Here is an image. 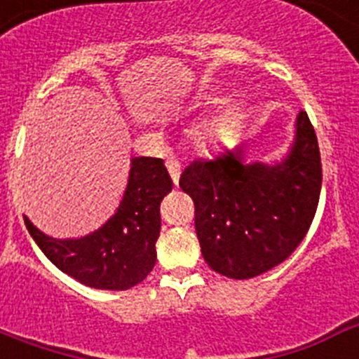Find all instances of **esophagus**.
Segmentation results:
<instances>
[{"instance_id":"obj_1","label":"esophagus","mask_w":359,"mask_h":359,"mask_svg":"<svg viewBox=\"0 0 359 359\" xmlns=\"http://www.w3.org/2000/svg\"><path fill=\"white\" fill-rule=\"evenodd\" d=\"M167 170H169L170 177H172L174 185H177V182H180V165L174 163V161H167Z\"/></svg>"}]
</instances>
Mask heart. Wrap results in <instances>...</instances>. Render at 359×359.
Wrapping results in <instances>:
<instances>
[{
	"instance_id": "heart-1",
	"label": "heart",
	"mask_w": 359,
	"mask_h": 359,
	"mask_svg": "<svg viewBox=\"0 0 359 359\" xmlns=\"http://www.w3.org/2000/svg\"><path fill=\"white\" fill-rule=\"evenodd\" d=\"M214 133H215V128H214V126H207V128H203L201 135H199V140H201V142L210 140L212 136H214Z\"/></svg>"
}]
</instances>
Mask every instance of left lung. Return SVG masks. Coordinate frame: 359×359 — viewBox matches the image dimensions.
Here are the masks:
<instances>
[{
  "instance_id": "obj_1",
  "label": "left lung",
  "mask_w": 359,
  "mask_h": 359,
  "mask_svg": "<svg viewBox=\"0 0 359 359\" xmlns=\"http://www.w3.org/2000/svg\"><path fill=\"white\" fill-rule=\"evenodd\" d=\"M194 199L196 233L214 271L253 278L294 252L309 230L322 189L315 129L300 111L294 138L280 161H246L243 149L196 160L180 177Z\"/></svg>"
}]
</instances>
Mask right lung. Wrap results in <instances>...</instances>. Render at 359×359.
I'll list each match as a JSON object with an SVG mask.
<instances>
[{"label": "right lung", "mask_w": 359, "mask_h": 359, "mask_svg": "<svg viewBox=\"0 0 359 359\" xmlns=\"http://www.w3.org/2000/svg\"><path fill=\"white\" fill-rule=\"evenodd\" d=\"M172 190L160 158H133L115 214L88 236L55 239L25 217L32 239L50 262L84 286L123 291L140 284L156 264L160 203Z\"/></svg>", "instance_id": "right-lung-1"}]
</instances>
